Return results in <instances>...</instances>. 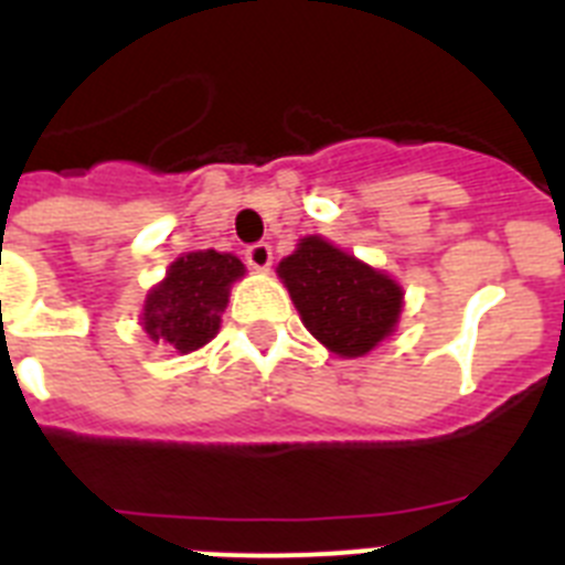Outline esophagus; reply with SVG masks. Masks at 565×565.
Returning <instances> with one entry per match:
<instances>
[{"label": "esophagus", "instance_id": "1", "mask_svg": "<svg viewBox=\"0 0 565 565\" xmlns=\"http://www.w3.org/2000/svg\"><path fill=\"white\" fill-rule=\"evenodd\" d=\"M271 246L268 243H254V246L246 248V263L254 268V271H268L271 268Z\"/></svg>", "mask_w": 565, "mask_h": 565}]
</instances>
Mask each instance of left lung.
<instances>
[{"instance_id":"8db88e82","label":"left lung","mask_w":565,"mask_h":565,"mask_svg":"<svg viewBox=\"0 0 565 565\" xmlns=\"http://www.w3.org/2000/svg\"><path fill=\"white\" fill-rule=\"evenodd\" d=\"M277 277L291 294L302 326L337 356L359 359L396 333L402 286L331 239L319 234L299 239L294 254L279 259Z\"/></svg>"}]
</instances>
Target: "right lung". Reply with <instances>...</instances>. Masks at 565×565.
Masks as SVG:
<instances>
[{"label": "right lung", "mask_w": 565, "mask_h": 565, "mask_svg": "<svg viewBox=\"0 0 565 565\" xmlns=\"http://www.w3.org/2000/svg\"><path fill=\"white\" fill-rule=\"evenodd\" d=\"M243 277L246 266L234 254L214 248L181 254L143 299V333L178 353L198 351L217 337L228 291Z\"/></svg>", "instance_id": "obj_1"}]
</instances>
